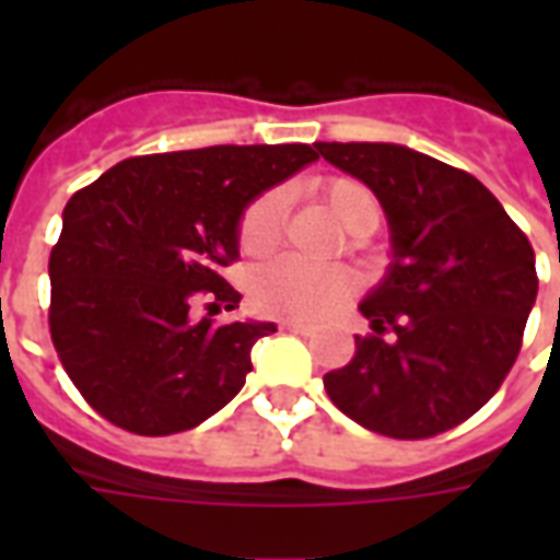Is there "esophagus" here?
Listing matches in <instances>:
<instances>
[{"label": "esophagus", "instance_id": "obj_1", "mask_svg": "<svg viewBox=\"0 0 560 560\" xmlns=\"http://www.w3.org/2000/svg\"><path fill=\"white\" fill-rule=\"evenodd\" d=\"M281 329L300 332V336H312V332H315V327H312V324H303V320H281Z\"/></svg>", "mask_w": 560, "mask_h": 560}]
</instances>
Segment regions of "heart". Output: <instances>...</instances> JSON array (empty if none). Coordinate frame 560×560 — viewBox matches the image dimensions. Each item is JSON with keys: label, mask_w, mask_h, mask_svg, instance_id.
I'll list each match as a JSON object with an SVG mask.
<instances>
[{"label": "heart", "mask_w": 560, "mask_h": 560, "mask_svg": "<svg viewBox=\"0 0 560 560\" xmlns=\"http://www.w3.org/2000/svg\"><path fill=\"white\" fill-rule=\"evenodd\" d=\"M315 191L341 228L351 233L348 245L353 252L365 248V240L384 221L381 197L363 179L353 176H327L317 183ZM281 228H284V195L279 188L260 191L240 212L236 245L243 255H269L281 243ZM248 293L252 303L267 315L320 320L351 300L353 276L345 267H312L296 257H279L252 272Z\"/></svg>", "instance_id": "heart-1"}]
</instances>
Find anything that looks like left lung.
Here are the masks:
<instances>
[{
	"mask_svg": "<svg viewBox=\"0 0 560 560\" xmlns=\"http://www.w3.org/2000/svg\"><path fill=\"white\" fill-rule=\"evenodd\" d=\"M387 212L396 264L360 312L351 363L324 375L365 429L422 441L456 429L504 384L537 300L534 248L468 171L396 143H315Z\"/></svg>",
	"mask_w": 560,
	"mask_h": 560,
	"instance_id": "obj_1",
	"label": "left lung"
}]
</instances>
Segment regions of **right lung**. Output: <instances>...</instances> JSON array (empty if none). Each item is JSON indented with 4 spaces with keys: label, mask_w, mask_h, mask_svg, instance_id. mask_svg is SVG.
Segmentation results:
<instances>
[{
    "label": "right lung",
    "mask_w": 560,
    "mask_h": 560,
    "mask_svg": "<svg viewBox=\"0 0 560 560\" xmlns=\"http://www.w3.org/2000/svg\"><path fill=\"white\" fill-rule=\"evenodd\" d=\"M315 159L308 143L155 152L71 195L50 252L47 320L92 411L159 438L195 429L243 389L252 345L276 324H215L243 300L221 269L240 260L245 203Z\"/></svg>",
    "instance_id": "add662e5"
}]
</instances>
